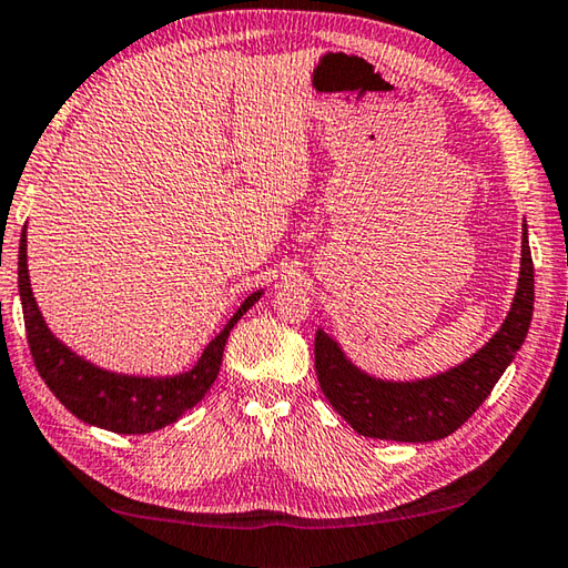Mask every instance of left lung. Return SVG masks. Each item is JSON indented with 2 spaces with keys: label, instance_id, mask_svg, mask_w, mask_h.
I'll list each match as a JSON object with an SVG mask.
<instances>
[{
  "label": "left lung",
  "instance_id": "1",
  "mask_svg": "<svg viewBox=\"0 0 568 568\" xmlns=\"http://www.w3.org/2000/svg\"><path fill=\"white\" fill-rule=\"evenodd\" d=\"M534 312V264L521 240L519 286L505 324L473 358L423 381H383L353 366L334 338L316 331L314 363L318 385L334 410L363 437L395 443H433L467 423L501 378L527 338Z\"/></svg>",
  "mask_w": 568,
  "mask_h": 568
}]
</instances>
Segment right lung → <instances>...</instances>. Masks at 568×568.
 Listing matches in <instances>:
<instances>
[{
    "mask_svg": "<svg viewBox=\"0 0 568 568\" xmlns=\"http://www.w3.org/2000/svg\"><path fill=\"white\" fill-rule=\"evenodd\" d=\"M19 296L31 358H34L39 376L44 378L49 390L83 423L118 435H145L175 423L178 417H183L205 398L220 373L222 351L230 331L262 296V288L244 298L242 306L227 321V326L202 351L195 366L165 378L123 376V373L103 371L77 356L51 334L34 302V294H31L27 227L19 240Z\"/></svg>",
    "mask_w": 568,
    "mask_h": 568,
    "instance_id": "obj_1",
    "label": "right lung"
}]
</instances>
